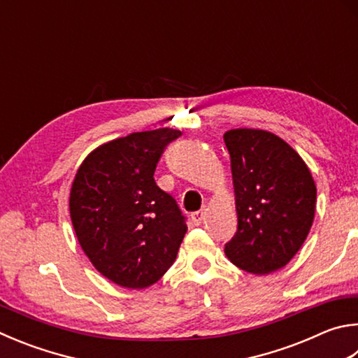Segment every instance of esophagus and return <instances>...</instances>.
Returning a JSON list of instances; mask_svg holds the SVG:
<instances>
[{
  "label": "esophagus",
  "mask_w": 358,
  "mask_h": 358,
  "mask_svg": "<svg viewBox=\"0 0 358 358\" xmlns=\"http://www.w3.org/2000/svg\"><path fill=\"white\" fill-rule=\"evenodd\" d=\"M205 214H206V210H205V208H201V210H199V211H196V213H192V214H191V220H192V224H194V225H200L201 222H203Z\"/></svg>",
  "instance_id": "esophagus-1"
}]
</instances>
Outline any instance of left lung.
<instances>
[{
    "label": "left lung",
    "instance_id": "obj_1",
    "mask_svg": "<svg viewBox=\"0 0 358 358\" xmlns=\"http://www.w3.org/2000/svg\"><path fill=\"white\" fill-rule=\"evenodd\" d=\"M230 153L238 230L225 255L239 269L266 275L289 263L313 225L316 185L299 153L264 129L224 134Z\"/></svg>",
    "mask_w": 358,
    "mask_h": 358
}]
</instances>
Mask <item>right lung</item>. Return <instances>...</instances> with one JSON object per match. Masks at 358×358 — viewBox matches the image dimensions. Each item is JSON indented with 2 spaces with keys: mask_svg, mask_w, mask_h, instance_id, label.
Here are the masks:
<instances>
[{
  "mask_svg": "<svg viewBox=\"0 0 358 358\" xmlns=\"http://www.w3.org/2000/svg\"><path fill=\"white\" fill-rule=\"evenodd\" d=\"M178 136V129L158 128L109 141L87 155L71 183L78 243L94 268L119 287H150L177 258L185 216L153 173Z\"/></svg>",
  "mask_w": 358,
  "mask_h": 358,
  "instance_id": "obj_1",
  "label": "right lung"
}]
</instances>
